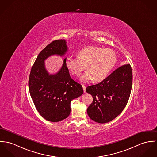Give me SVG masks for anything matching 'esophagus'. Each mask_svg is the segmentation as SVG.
Segmentation results:
<instances>
[{
    "instance_id": "1",
    "label": "esophagus",
    "mask_w": 157,
    "mask_h": 157,
    "mask_svg": "<svg viewBox=\"0 0 157 157\" xmlns=\"http://www.w3.org/2000/svg\"><path fill=\"white\" fill-rule=\"evenodd\" d=\"M82 88H83V90H84V93H86V87L85 86L82 85Z\"/></svg>"
}]
</instances>
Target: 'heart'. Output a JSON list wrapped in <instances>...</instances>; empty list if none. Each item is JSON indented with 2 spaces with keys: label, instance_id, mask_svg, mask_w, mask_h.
<instances>
[{
  "label": "heart",
  "instance_id": "heart-1",
  "mask_svg": "<svg viewBox=\"0 0 157 157\" xmlns=\"http://www.w3.org/2000/svg\"><path fill=\"white\" fill-rule=\"evenodd\" d=\"M117 61V55L111 49L89 47L80 51L78 58L71 56L66 59V66L70 73L79 76L84 69L86 73L81 76L82 82L92 80L100 82L108 76Z\"/></svg>",
  "mask_w": 157,
  "mask_h": 157
}]
</instances>
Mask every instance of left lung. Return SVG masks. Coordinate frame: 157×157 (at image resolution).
I'll return each instance as SVG.
<instances>
[{"label":"left lung","instance_id":"left-lung-1","mask_svg":"<svg viewBox=\"0 0 157 157\" xmlns=\"http://www.w3.org/2000/svg\"><path fill=\"white\" fill-rule=\"evenodd\" d=\"M132 84V71L128 64L116 69L101 82L88 86L86 91L93 98L87 108L89 117L99 123L114 119L127 104Z\"/></svg>","mask_w":157,"mask_h":157}]
</instances>
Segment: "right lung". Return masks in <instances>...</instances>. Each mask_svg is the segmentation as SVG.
I'll list each match as a JSON object with an SVG mask.
<instances>
[{"label":"right lung","mask_w":157,"mask_h":157,"mask_svg":"<svg viewBox=\"0 0 157 157\" xmlns=\"http://www.w3.org/2000/svg\"><path fill=\"white\" fill-rule=\"evenodd\" d=\"M68 48L65 40L53 41L38 54L32 67L29 78V90L40 114L46 120L59 122L70 114L71 101L81 96L82 86L70 77L69 71L64 63L56 73L49 75L44 61L53 55L63 56Z\"/></svg>","instance_id":"1"}]
</instances>
